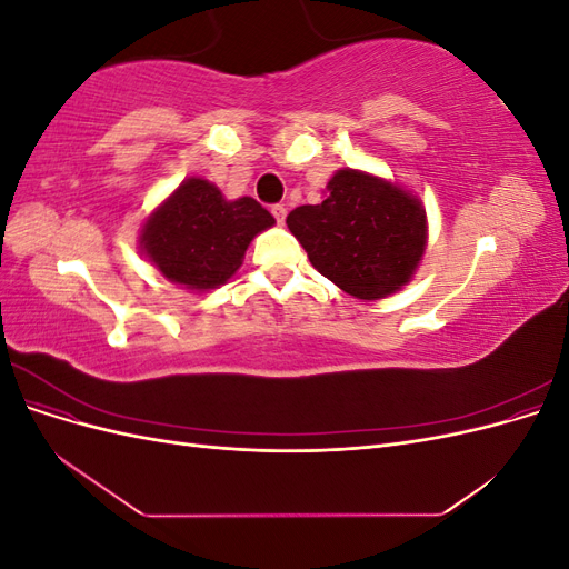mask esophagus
Here are the masks:
<instances>
[{
    "mask_svg": "<svg viewBox=\"0 0 569 569\" xmlns=\"http://www.w3.org/2000/svg\"><path fill=\"white\" fill-rule=\"evenodd\" d=\"M270 213H272V216H274V220H278L280 226H282V222H284V216H287V209H284V206H282V203H274L272 209H270Z\"/></svg>",
    "mask_w": 569,
    "mask_h": 569,
    "instance_id": "esophagus-1",
    "label": "esophagus"
}]
</instances>
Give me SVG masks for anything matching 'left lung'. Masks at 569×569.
I'll return each instance as SVG.
<instances>
[{
  "instance_id": "1",
  "label": "left lung",
  "mask_w": 569,
  "mask_h": 569,
  "mask_svg": "<svg viewBox=\"0 0 569 569\" xmlns=\"http://www.w3.org/2000/svg\"><path fill=\"white\" fill-rule=\"evenodd\" d=\"M287 226L313 268L358 299H382L406 284L427 242L418 199L349 168L327 182L322 203L299 206Z\"/></svg>"
}]
</instances>
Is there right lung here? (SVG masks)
Masks as SVG:
<instances>
[{
  "mask_svg": "<svg viewBox=\"0 0 569 569\" xmlns=\"http://www.w3.org/2000/svg\"><path fill=\"white\" fill-rule=\"evenodd\" d=\"M272 222L256 199L228 201L216 184L192 178L151 213L142 247L170 282L203 291L226 284L242 266L251 239Z\"/></svg>",
  "mask_w": 569,
  "mask_h": 569,
  "instance_id": "right-lung-1",
  "label": "right lung"
}]
</instances>
